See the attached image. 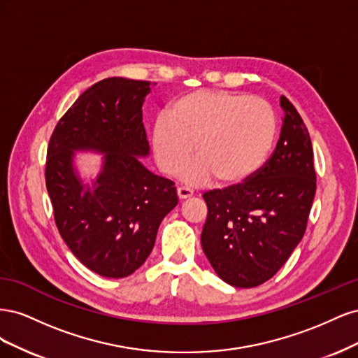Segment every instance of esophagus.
<instances>
[{"instance_id": "34e87169", "label": "esophagus", "mask_w": 358, "mask_h": 358, "mask_svg": "<svg viewBox=\"0 0 358 358\" xmlns=\"http://www.w3.org/2000/svg\"><path fill=\"white\" fill-rule=\"evenodd\" d=\"M192 189L191 188H188V187H179L178 188V197L180 199V200H185V199H189V197H192Z\"/></svg>"}]
</instances>
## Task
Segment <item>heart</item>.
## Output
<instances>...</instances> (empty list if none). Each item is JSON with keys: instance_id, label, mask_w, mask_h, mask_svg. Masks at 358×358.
Wrapping results in <instances>:
<instances>
[{"instance_id": "b5f03b06", "label": "heart", "mask_w": 358, "mask_h": 358, "mask_svg": "<svg viewBox=\"0 0 358 358\" xmlns=\"http://www.w3.org/2000/svg\"><path fill=\"white\" fill-rule=\"evenodd\" d=\"M276 115L267 101L231 91H196L179 96L169 117L152 127V150L159 169L189 183L213 178L224 187L243 185L264 166L276 138Z\"/></svg>"}]
</instances>
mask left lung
<instances>
[{
    "label": "left lung",
    "instance_id": "1",
    "mask_svg": "<svg viewBox=\"0 0 358 358\" xmlns=\"http://www.w3.org/2000/svg\"><path fill=\"white\" fill-rule=\"evenodd\" d=\"M284 124L278 145L254 178L203 194L208 218L203 252L224 282L252 288L273 278L306 231L317 189L309 131L280 96Z\"/></svg>",
    "mask_w": 358,
    "mask_h": 358
}]
</instances>
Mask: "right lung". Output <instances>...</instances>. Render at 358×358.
Returning a JSON list of instances; mask_svg holds the SVG:
<instances>
[{
	"instance_id": "obj_1",
	"label": "right lung",
	"mask_w": 358,
	"mask_h": 358,
	"mask_svg": "<svg viewBox=\"0 0 358 358\" xmlns=\"http://www.w3.org/2000/svg\"><path fill=\"white\" fill-rule=\"evenodd\" d=\"M150 86L96 82L59 119L48 146L46 188L58 231L83 266L106 278H125L146 262L161 221L178 204L175 182L137 158L149 154L142 106ZM74 150L105 154L92 187L72 166Z\"/></svg>"
}]
</instances>
